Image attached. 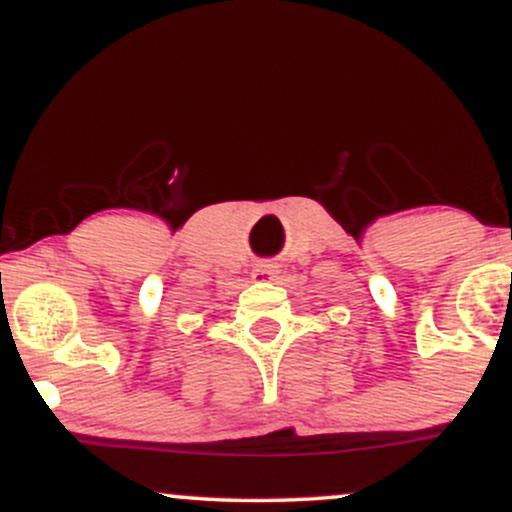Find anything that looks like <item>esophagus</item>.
Segmentation results:
<instances>
[{
    "mask_svg": "<svg viewBox=\"0 0 512 512\" xmlns=\"http://www.w3.org/2000/svg\"><path fill=\"white\" fill-rule=\"evenodd\" d=\"M273 275H275L273 263H256V268H254L256 280H273Z\"/></svg>",
    "mask_w": 512,
    "mask_h": 512,
    "instance_id": "obj_1",
    "label": "esophagus"
}]
</instances>
